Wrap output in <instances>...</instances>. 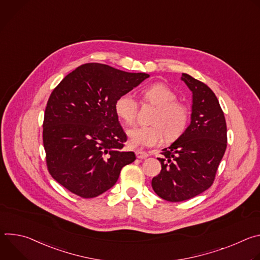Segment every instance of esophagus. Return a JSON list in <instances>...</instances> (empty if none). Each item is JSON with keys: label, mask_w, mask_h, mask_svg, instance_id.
<instances>
[{"label": "esophagus", "mask_w": 260, "mask_h": 260, "mask_svg": "<svg viewBox=\"0 0 260 260\" xmlns=\"http://www.w3.org/2000/svg\"><path fill=\"white\" fill-rule=\"evenodd\" d=\"M136 155H137V157L139 159H145V158H147L148 156H149V155H148V153H146L144 151H140V150L136 151Z\"/></svg>", "instance_id": "obj_1"}]
</instances>
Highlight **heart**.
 I'll list each match as a JSON object with an SVG mask.
<instances>
[{
    "mask_svg": "<svg viewBox=\"0 0 260 260\" xmlns=\"http://www.w3.org/2000/svg\"><path fill=\"white\" fill-rule=\"evenodd\" d=\"M143 99L156 107L151 126H136L127 132L128 145L132 148L151 147L164 140V132L168 140L179 138L185 131L189 119V110L177 102L176 93L164 83H153L142 91ZM117 116L126 124H133L138 113V104L128 93L120 95L114 105Z\"/></svg>",
    "mask_w": 260,
    "mask_h": 260,
    "instance_id": "obj_1",
    "label": "heart"
}]
</instances>
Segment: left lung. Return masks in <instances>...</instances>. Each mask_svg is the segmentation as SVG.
<instances>
[{
    "instance_id": "1",
    "label": "left lung",
    "mask_w": 260,
    "mask_h": 260,
    "mask_svg": "<svg viewBox=\"0 0 260 260\" xmlns=\"http://www.w3.org/2000/svg\"><path fill=\"white\" fill-rule=\"evenodd\" d=\"M181 80L192 92L190 124L162 149L160 173L152 179L154 192L168 202H182L206 191L215 179L228 143L226 122L215 93L188 74Z\"/></svg>"
}]
</instances>
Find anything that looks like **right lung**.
I'll list each match as a JSON object with an SVG mask.
<instances>
[{
    "label": "right lung",
    "instance_id": "obj_1",
    "mask_svg": "<svg viewBox=\"0 0 260 260\" xmlns=\"http://www.w3.org/2000/svg\"><path fill=\"white\" fill-rule=\"evenodd\" d=\"M148 77L90 62L68 74L51 92L43 144L48 171L64 188L84 199L95 198L135 161L134 152L121 150L126 135L114 105Z\"/></svg>",
    "mask_w": 260,
    "mask_h": 260
}]
</instances>
